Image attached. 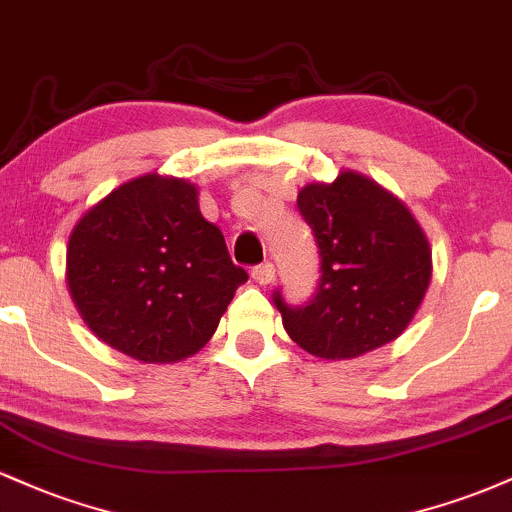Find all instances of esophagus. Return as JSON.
<instances>
[{
  "instance_id": "34e87169",
  "label": "esophagus",
  "mask_w": 512,
  "mask_h": 512,
  "mask_svg": "<svg viewBox=\"0 0 512 512\" xmlns=\"http://www.w3.org/2000/svg\"><path fill=\"white\" fill-rule=\"evenodd\" d=\"M252 279H255L260 286L272 284V281H274V264L272 262L257 264V267L252 269Z\"/></svg>"
}]
</instances>
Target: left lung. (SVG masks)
Segmentation results:
<instances>
[{
  "label": "left lung",
  "instance_id": "left-lung-1",
  "mask_svg": "<svg viewBox=\"0 0 512 512\" xmlns=\"http://www.w3.org/2000/svg\"><path fill=\"white\" fill-rule=\"evenodd\" d=\"M298 211L320 248V286L303 308L274 293L284 330L325 361L395 342L424 303L431 245L402 199L356 170L298 192Z\"/></svg>",
  "mask_w": 512,
  "mask_h": 512
}]
</instances>
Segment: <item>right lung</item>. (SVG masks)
Wrapping results in <instances>:
<instances>
[{"instance_id": "add662e5", "label": "right lung", "mask_w": 512, "mask_h": 512, "mask_svg": "<svg viewBox=\"0 0 512 512\" xmlns=\"http://www.w3.org/2000/svg\"><path fill=\"white\" fill-rule=\"evenodd\" d=\"M245 281L197 185L173 175L122 182L67 243V286L88 330L142 363L195 356Z\"/></svg>"}]
</instances>
